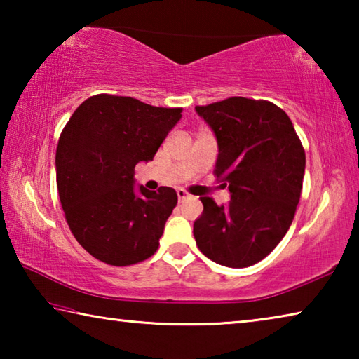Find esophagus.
<instances>
[{
  "label": "esophagus",
  "instance_id": "esophagus-1",
  "mask_svg": "<svg viewBox=\"0 0 359 359\" xmlns=\"http://www.w3.org/2000/svg\"><path fill=\"white\" fill-rule=\"evenodd\" d=\"M177 196H179V201L184 203L185 199L190 198V194H188V193L184 190V188H179V190H177Z\"/></svg>",
  "mask_w": 359,
  "mask_h": 359
}]
</instances>
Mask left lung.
Instances as JSON below:
<instances>
[{
  "instance_id": "1",
  "label": "left lung",
  "mask_w": 359,
  "mask_h": 359,
  "mask_svg": "<svg viewBox=\"0 0 359 359\" xmlns=\"http://www.w3.org/2000/svg\"><path fill=\"white\" fill-rule=\"evenodd\" d=\"M215 133L214 174L228 185L231 201L204 205L193 224L205 257L228 267H248L266 258L287 234L301 198L306 151L280 107L242 96L196 106Z\"/></svg>"
}]
</instances>
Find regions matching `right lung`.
Listing matches in <instances>:
<instances>
[{
	"label": "right lung",
	"mask_w": 359,
	"mask_h": 359,
	"mask_svg": "<svg viewBox=\"0 0 359 359\" xmlns=\"http://www.w3.org/2000/svg\"><path fill=\"white\" fill-rule=\"evenodd\" d=\"M180 107H155L130 96L85 100L57 145V187L79 244L111 266L150 258L177 205L174 188L135 187V166L154 160Z\"/></svg>",
	"instance_id": "1"
}]
</instances>
